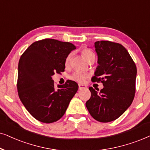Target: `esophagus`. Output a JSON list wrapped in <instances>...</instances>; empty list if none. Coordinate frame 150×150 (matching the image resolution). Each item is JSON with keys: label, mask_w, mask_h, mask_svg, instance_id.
Listing matches in <instances>:
<instances>
[{"label": "esophagus", "mask_w": 150, "mask_h": 150, "mask_svg": "<svg viewBox=\"0 0 150 150\" xmlns=\"http://www.w3.org/2000/svg\"><path fill=\"white\" fill-rule=\"evenodd\" d=\"M86 88L85 85H82V84H79V90H82V89H84Z\"/></svg>", "instance_id": "obj_1"}]
</instances>
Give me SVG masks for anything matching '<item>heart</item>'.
I'll use <instances>...</instances> for the list:
<instances>
[{
	"label": "heart",
	"instance_id": "b5f03b06",
	"mask_svg": "<svg viewBox=\"0 0 150 150\" xmlns=\"http://www.w3.org/2000/svg\"><path fill=\"white\" fill-rule=\"evenodd\" d=\"M81 53H82V55L83 57L86 59L88 62H89L91 59L93 58H95V54L93 53V51H91V50L88 49H83L81 51ZM72 55H73V53H70L69 55H67V57L65 59V66H69L70 62H71V59L72 57ZM88 74L83 73V72L80 71H75L74 72L73 74H71L69 76V79H71L74 81H76L77 83H82L85 81L86 79L88 77Z\"/></svg>",
	"mask_w": 150,
	"mask_h": 150
}]
</instances>
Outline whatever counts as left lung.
Returning <instances> with one entry per match:
<instances>
[{
  "mask_svg": "<svg viewBox=\"0 0 150 150\" xmlns=\"http://www.w3.org/2000/svg\"><path fill=\"white\" fill-rule=\"evenodd\" d=\"M95 48L99 65L91 80L101 82L103 88L99 92L89 88L91 97L86 106L95 120L107 123L118 119L132 103L137 70L130 55L120 44L97 41Z\"/></svg>",
  "mask_w": 150,
  "mask_h": 150,
  "instance_id": "left-lung-1",
  "label": "left lung"
}]
</instances>
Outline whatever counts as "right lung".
<instances>
[{"label":"right lung","mask_w":150,"mask_h":150,"mask_svg":"<svg viewBox=\"0 0 150 150\" xmlns=\"http://www.w3.org/2000/svg\"><path fill=\"white\" fill-rule=\"evenodd\" d=\"M76 49L72 43L47 38L31 44L20 58L17 89L19 98L38 121L55 122L64 115L78 90V84L67 80L54 87L52 76L64 71L65 59Z\"/></svg>","instance_id":"1"}]
</instances>
